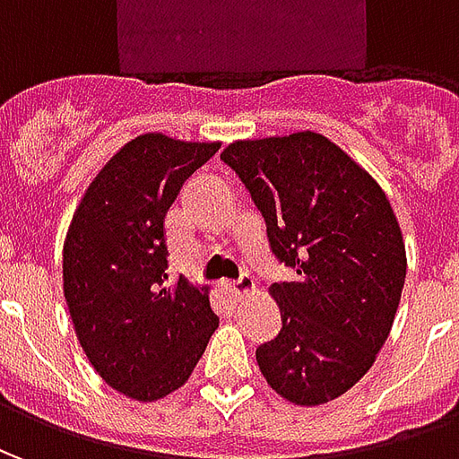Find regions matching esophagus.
<instances>
[{"label": "esophagus", "mask_w": 459, "mask_h": 459, "mask_svg": "<svg viewBox=\"0 0 459 459\" xmlns=\"http://www.w3.org/2000/svg\"><path fill=\"white\" fill-rule=\"evenodd\" d=\"M229 290L233 295H238V298H248V295H255V280L250 278V275H243L238 282L229 285Z\"/></svg>", "instance_id": "1"}]
</instances>
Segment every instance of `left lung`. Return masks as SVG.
Instances as JSON below:
<instances>
[{
	"instance_id": "8db88e82",
	"label": "left lung",
	"mask_w": 459,
	"mask_h": 459,
	"mask_svg": "<svg viewBox=\"0 0 459 459\" xmlns=\"http://www.w3.org/2000/svg\"><path fill=\"white\" fill-rule=\"evenodd\" d=\"M221 160L246 184L270 248L298 273L268 290L282 329L255 359L295 405L346 394L374 366L405 282V243L378 181L319 132L236 140Z\"/></svg>"
}]
</instances>
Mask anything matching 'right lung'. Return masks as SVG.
Segmentation results:
<instances>
[{"instance_id": "right-lung-1", "label": "right lung", "mask_w": 459, "mask_h": 459, "mask_svg": "<svg viewBox=\"0 0 459 459\" xmlns=\"http://www.w3.org/2000/svg\"><path fill=\"white\" fill-rule=\"evenodd\" d=\"M221 142L147 132L122 144L75 206L64 295L75 337L105 384L152 403L189 381L219 327L209 288L167 282L164 216Z\"/></svg>"}]
</instances>
